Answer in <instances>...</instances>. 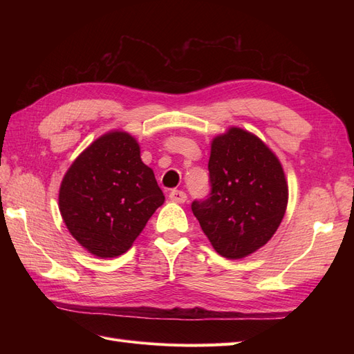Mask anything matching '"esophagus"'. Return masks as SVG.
Returning <instances> with one entry per match:
<instances>
[{
  "label": "esophagus",
  "mask_w": 354,
  "mask_h": 354,
  "mask_svg": "<svg viewBox=\"0 0 354 354\" xmlns=\"http://www.w3.org/2000/svg\"><path fill=\"white\" fill-rule=\"evenodd\" d=\"M169 199L174 201V202H178V203H183L187 201V195L186 192L183 190H171L169 192Z\"/></svg>",
  "instance_id": "1"
}]
</instances>
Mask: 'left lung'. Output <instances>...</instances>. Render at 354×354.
<instances>
[{"label":"left lung","instance_id":"left-lung-1","mask_svg":"<svg viewBox=\"0 0 354 354\" xmlns=\"http://www.w3.org/2000/svg\"><path fill=\"white\" fill-rule=\"evenodd\" d=\"M208 171L209 194L192 211L214 250L243 259L270 241L285 216L282 165L259 137L233 127L212 140Z\"/></svg>","mask_w":354,"mask_h":354}]
</instances>
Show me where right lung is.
Returning a JSON list of instances; mask_svg holds the SVG:
<instances>
[{
	"label": "right lung",
	"mask_w": 354,
	"mask_h": 354,
	"mask_svg": "<svg viewBox=\"0 0 354 354\" xmlns=\"http://www.w3.org/2000/svg\"><path fill=\"white\" fill-rule=\"evenodd\" d=\"M165 198L136 138L112 131L73 160L59 192L60 214L85 250L112 259L131 248Z\"/></svg>",
	"instance_id": "obj_1"
}]
</instances>
